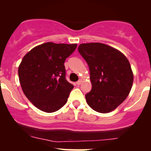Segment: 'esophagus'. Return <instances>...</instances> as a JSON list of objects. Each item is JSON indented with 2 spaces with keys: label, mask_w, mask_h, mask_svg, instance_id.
Masks as SVG:
<instances>
[{
  "label": "esophagus",
  "mask_w": 151,
  "mask_h": 151,
  "mask_svg": "<svg viewBox=\"0 0 151 151\" xmlns=\"http://www.w3.org/2000/svg\"><path fill=\"white\" fill-rule=\"evenodd\" d=\"M81 82H82L81 79H79V80L77 81V85H80V84H81Z\"/></svg>",
  "instance_id": "34e87169"
}]
</instances>
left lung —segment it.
Segmentation results:
<instances>
[{"label":"left lung","mask_w":151,"mask_h":151,"mask_svg":"<svg viewBox=\"0 0 151 151\" xmlns=\"http://www.w3.org/2000/svg\"><path fill=\"white\" fill-rule=\"evenodd\" d=\"M78 51L89 65L92 88L85 95L88 105L109 113L126 99L133 85L131 65L120 51L99 42L84 43Z\"/></svg>","instance_id":"obj_1"}]
</instances>
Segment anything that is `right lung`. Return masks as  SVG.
Masks as SVG:
<instances>
[{"instance_id": "add662e5", "label": "right lung", "mask_w": 151, "mask_h": 151, "mask_svg": "<svg viewBox=\"0 0 151 151\" xmlns=\"http://www.w3.org/2000/svg\"><path fill=\"white\" fill-rule=\"evenodd\" d=\"M77 44L46 42L32 48L18 67L20 85L26 97L47 113L58 111L67 103L74 88L66 79V58Z\"/></svg>"}]
</instances>
